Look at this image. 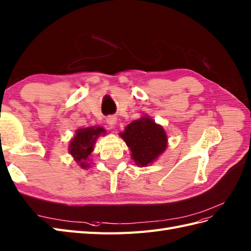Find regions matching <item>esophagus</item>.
Returning <instances> with one entry per match:
<instances>
[{
	"mask_svg": "<svg viewBox=\"0 0 251 251\" xmlns=\"http://www.w3.org/2000/svg\"><path fill=\"white\" fill-rule=\"evenodd\" d=\"M116 121H117V117H116V116H107L105 118V122L109 126H113L116 124Z\"/></svg>",
	"mask_w": 251,
	"mask_h": 251,
	"instance_id": "1",
	"label": "esophagus"
}]
</instances>
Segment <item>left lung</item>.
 I'll list each match as a JSON object with an SVG mask.
<instances>
[{"label": "left lung", "instance_id": "left-lung-1", "mask_svg": "<svg viewBox=\"0 0 251 251\" xmlns=\"http://www.w3.org/2000/svg\"><path fill=\"white\" fill-rule=\"evenodd\" d=\"M125 130L121 137L131 149L133 160L138 166H147L166 149V133L150 118L133 121Z\"/></svg>", "mask_w": 251, "mask_h": 251}]
</instances>
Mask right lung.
Wrapping results in <instances>:
<instances>
[{
    "label": "right lung",
    "instance_id": "obj_1",
    "mask_svg": "<svg viewBox=\"0 0 251 251\" xmlns=\"http://www.w3.org/2000/svg\"><path fill=\"white\" fill-rule=\"evenodd\" d=\"M105 130L100 126L86 127V129H78L75 137L70 143V153L75 160L79 163L82 168H87V160L91 152L94 150V145L100 134L104 133Z\"/></svg>",
    "mask_w": 251,
    "mask_h": 251
}]
</instances>
